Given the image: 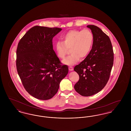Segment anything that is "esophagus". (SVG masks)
<instances>
[{
    "mask_svg": "<svg viewBox=\"0 0 131 131\" xmlns=\"http://www.w3.org/2000/svg\"><path fill=\"white\" fill-rule=\"evenodd\" d=\"M69 70L70 71H73V70H74V68H73V67H72V66H69Z\"/></svg>",
    "mask_w": 131,
    "mask_h": 131,
    "instance_id": "esophagus-1",
    "label": "esophagus"
}]
</instances>
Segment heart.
Returning <instances> with one entry per match:
<instances>
[{
	"instance_id": "obj_1",
	"label": "heart",
	"mask_w": 131,
	"mask_h": 131,
	"mask_svg": "<svg viewBox=\"0 0 131 131\" xmlns=\"http://www.w3.org/2000/svg\"><path fill=\"white\" fill-rule=\"evenodd\" d=\"M62 42L56 44V50L58 57L64 59L69 49L71 54L63 62L67 65H74L80 60L87 57L92 50L94 35L91 30L85 29L81 31L73 29L65 33L61 37Z\"/></svg>"
}]
</instances>
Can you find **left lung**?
Instances as JSON below:
<instances>
[{
	"instance_id": "left-lung-1",
	"label": "left lung",
	"mask_w": 131,
	"mask_h": 131,
	"mask_svg": "<svg viewBox=\"0 0 131 131\" xmlns=\"http://www.w3.org/2000/svg\"><path fill=\"white\" fill-rule=\"evenodd\" d=\"M87 27L93 34V47L88 56L74 68L80 77L74 86L75 90L86 97L97 93L106 86L114 59L109 37L97 26L88 25Z\"/></svg>"
}]
</instances>
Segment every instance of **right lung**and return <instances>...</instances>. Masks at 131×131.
Wrapping results in <instances>:
<instances>
[{
    "mask_svg": "<svg viewBox=\"0 0 131 131\" xmlns=\"http://www.w3.org/2000/svg\"><path fill=\"white\" fill-rule=\"evenodd\" d=\"M62 30L35 26L21 38L17 49L16 66L26 91L40 100H49L58 91L68 73L53 49L52 39Z\"/></svg>",
    "mask_w": 131,
    "mask_h": 131,
    "instance_id": "1",
    "label": "right lung"
}]
</instances>
